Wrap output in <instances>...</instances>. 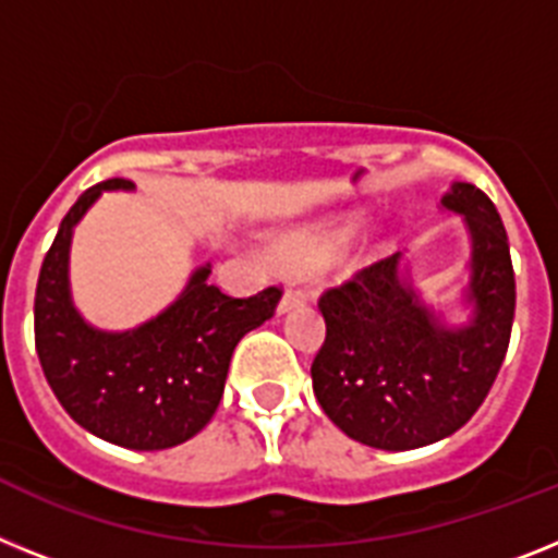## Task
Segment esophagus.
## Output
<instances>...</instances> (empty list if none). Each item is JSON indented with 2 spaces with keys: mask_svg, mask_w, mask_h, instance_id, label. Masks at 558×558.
Masks as SVG:
<instances>
[{
  "mask_svg": "<svg viewBox=\"0 0 558 558\" xmlns=\"http://www.w3.org/2000/svg\"><path fill=\"white\" fill-rule=\"evenodd\" d=\"M306 301H308V294H306V292H298V289H289V292H283V298H280L278 315H289L292 308L306 306Z\"/></svg>",
  "mask_w": 558,
  "mask_h": 558,
  "instance_id": "esophagus-1",
  "label": "esophagus"
}]
</instances>
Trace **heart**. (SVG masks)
<instances>
[{
    "label": "heart",
    "mask_w": 558,
    "mask_h": 558,
    "mask_svg": "<svg viewBox=\"0 0 558 558\" xmlns=\"http://www.w3.org/2000/svg\"><path fill=\"white\" fill-rule=\"evenodd\" d=\"M354 229L349 223L343 227H315V229H298L278 243V257L283 266L301 275L320 271L329 266L340 252L349 246Z\"/></svg>",
    "instance_id": "heart-1"
}]
</instances>
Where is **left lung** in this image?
<instances>
[{
  "label": "left lung",
  "mask_w": 558,
  "mask_h": 558,
  "mask_svg": "<svg viewBox=\"0 0 558 558\" xmlns=\"http://www.w3.org/2000/svg\"><path fill=\"white\" fill-rule=\"evenodd\" d=\"M439 209L460 215L468 264L460 292L430 303L409 252L363 269L320 298L326 343L312 388L345 437L411 451L451 437L488 397L508 351L517 283L494 201L453 181Z\"/></svg>",
  "instance_id": "1"
}]
</instances>
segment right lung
Returning <instances> with one entry per match:
<instances>
[{"mask_svg": "<svg viewBox=\"0 0 558 558\" xmlns=\"http://www.w3.org/2000/svg\"><path fill=\"white\" fill-rule=\"evenodd\" d=\"M128 178L90 186L62 218L36 283L33 323L41 372L84 430L112 446L161 451L195 437L223 397L229 360L246 331L275 315L280 289L229 298L190 271L170 306L133 329H101L78 312L70 289L73 232L101 192H133Z\"/></svg>", "mask_w": 558, "mask_h": 558, "instance_id": "1", "label": "right lung"}]
</instances>
